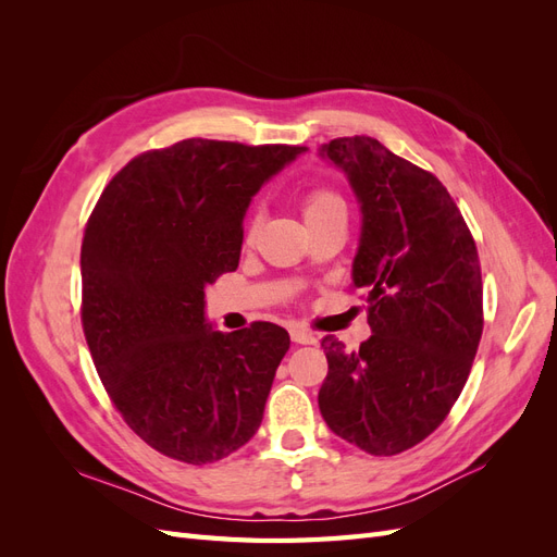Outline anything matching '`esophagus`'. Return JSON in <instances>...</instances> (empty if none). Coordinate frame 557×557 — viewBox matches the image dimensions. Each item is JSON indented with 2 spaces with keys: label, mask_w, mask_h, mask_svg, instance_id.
Wrapping results in <instances>:
<instances>
[{
  "label": "esophagus",
  "mask_w": 557,
  "mask_h": 557,
  "mask_svg": "<svg viewBox=\"0 0 557 557\" xmlns=\"http://www.w3.org/2000/svg\"><path fill=\"white\" fill-rule=\"evenodd\" d=\"M290 339H293L295 344H315L318 336L311 334V332L305 330V327H293V330H290Z\"/></svg>",
  "instance_id": "esophagus-1"
}]
</instances>
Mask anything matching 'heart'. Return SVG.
<instances>
[{"instance_id":"1","label":"heart","mask_w":557,"mask_h":557,"mask_svg":"<svg viewBox=\"0 0 557 557\" xmlns=\"http://www.w3.org/2000/svg\"><path fill=\"white\" fill-rule=\"evenodd\" d=\"M301 213H305L307 225L315 223V221H323V218H330L336 213H346L344 197L334 188H327V185H318V188H311L305 195V199H301ZM258 227H260V215H252V221L248 223V230H246L248 242L256 237Z\"/></svg>"}]
</instances>
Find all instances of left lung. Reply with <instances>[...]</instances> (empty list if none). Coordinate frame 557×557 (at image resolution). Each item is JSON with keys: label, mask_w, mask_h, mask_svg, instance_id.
I'll use <instances>...</instances> for the list:
<instances>
[{"label": "left lung", "mask_w": 557, "mask_h": 557, "mask_svg": "<svg viewBox=\"0 0 557 557\" xmlns=\"http://www.w3.org/2000/svg\"><path fill=\"white\" fill-rule=\"evenodd\" d=\"M362 211L352 288L372 336L358 350L325 336L318 407L369 455L409 450L440 428L471 372L483 332L476 242L444 183L372 137L323 144Z\"/></svg>", "instance_id": "left-lung-1"}]
</instances>
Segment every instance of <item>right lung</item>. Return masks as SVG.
Masks as SVG:
<instances>
[{
  "label": "right lung",
  "mask_w": 557,
  "mask_h": 557,
  "mask_svg": "<svg viewBox=\"0 0 557 557\" xmlns=\"http://www.w3.org/2000/svg\"><path fill=\"white\" fill-rule=\"evenodd\" d=\"M307 146L183 139L117 172L81 246V323L129 430L158 453L209 465L262 423L290 336L274 323L211 330L205 288L239 267L244 215Z\"/></svg>",
  "instance_id": "obj_1"
}]
</instances>
